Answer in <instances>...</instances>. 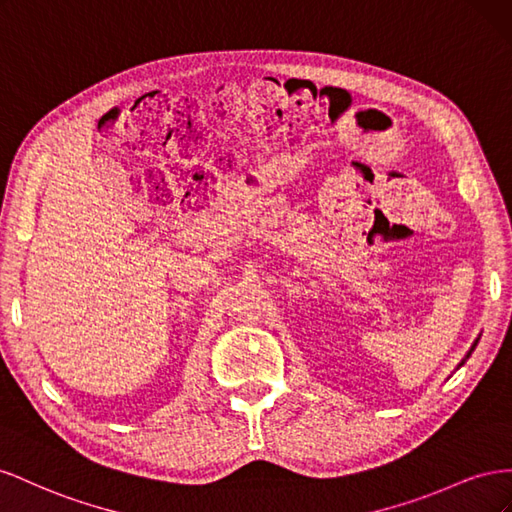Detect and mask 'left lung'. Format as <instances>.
Segmentation results:
<instances>
[{"label": "left lung", "instance_id": "1", "mask_svg": "<svg viewBox=\"0 0 512 512\" xmlns=\"http://www.w3.org/2000/svg\"><path fill=\"white\" fill-rule=\"evenodd\" d=\"M478 341H480V334H478V337H476V341H474V343H472V347H470V352H467V354H465V358H463V360H461V362H459V364H457V369H461V367H463V364H465V360H467V358H470V356H472V352H474V349H476V345H478Z\"/></svg>", "mask_w": 512, "mask_h": 512}]
</instances>
